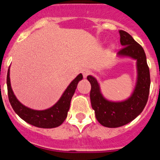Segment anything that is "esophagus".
Listing matches in <instances>:
<instances>
[{
  "mask_svg": "<svg viewBox=\"0 0 160 160\" xmlns=\"http://www.w3.org/2000/svg\"><path fill=\"white\" fill-rule=\"evenodd\" d=\"M90 72H90L89 69H88V68H83L82 70V75H83L84 78H86V77L89 75Z\"/></svg>",
  "mask_w": 160,
  "mask_h": 160,
  "instance_id": "1",
  "label": "esophagus"
}]
</instances>
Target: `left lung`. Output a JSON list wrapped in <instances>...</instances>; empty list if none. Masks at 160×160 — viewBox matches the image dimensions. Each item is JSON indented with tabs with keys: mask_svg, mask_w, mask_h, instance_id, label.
<instances>
[{
	"mask_svg": "<svg viewBox=\"0 0 160 160\" xmlns=\"http://www.w3.org/2000/svg\"><path fill=\"white\" fill-rule=\"evenodd\" d=\"M120 43L123 46L118 55L126 56L136 60L137 82L132 94L122 102H111L103 97L97 80L92 75L87 79L91 84L92 107L98 122L108 128H117L128 124L144 109L148 101L150 88L149 68L142 47L125 31H119Z\"/></svg>",
	"mask_w": 160,
	"mask_h": 160,
	"instance_id": "1",
	"label": "left lung"
}]
</instances>
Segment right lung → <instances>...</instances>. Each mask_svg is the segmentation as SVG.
Returning <instances> with one entry per match:
<instances>
[{"mask_svg": "<svg viewBox=\"0 0 160 160\" xmlns=\"http://www.w3.org/2000/svg\"><path fill=\"white\" fill-rule=\"evenodd\" d=\"M10 68V67H9ZM83 78L82 74H79L75 78L64 93L60 99L51 108L45 110H34L22 105L17 99L11 86L10 82V68H8L7 75V86L9 102L14 111L24 121L32 126L44 129H52L61 126L66 118L70 108L71 100L75 93L79 81Z\"/></svg>", "mask_w": 160, "mask_h": 160, "instance_id": "1", "label": "right lung"}]
</instances>
